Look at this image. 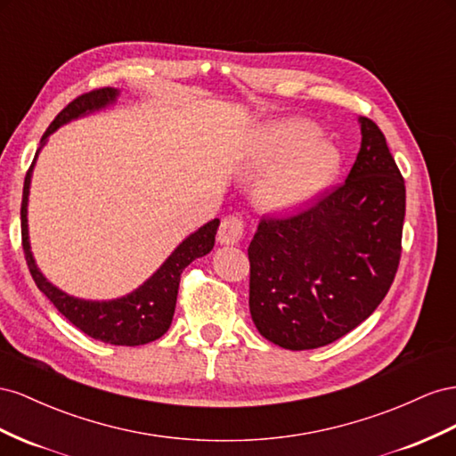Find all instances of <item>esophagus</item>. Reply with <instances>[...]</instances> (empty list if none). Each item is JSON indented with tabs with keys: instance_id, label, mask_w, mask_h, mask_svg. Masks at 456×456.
<instances>
[{
	"instance_id": "obj_1",
	"label": "esophagus",
	"mask_w": 456,
	"mask_h": 456,
	"mask_svg": "<svg viewBox=\"0 0 456 456\" xmlns=\"http://www.w3.org/2000/svg\"><path fill=\"white\" fill-rule=\"evenodd\" d=\"M244 235V221L237 216H227L221 219L217 231V240L221 244H237Z\"/></svg>"
}]
</instances>
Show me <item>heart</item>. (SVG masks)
<instances>
[{
	"label": "heart",
	"mask_w": 456,
	"mask_h": 456,
	"mask_svg": "<svg viewBox=\"0 0 456 456\" xmlns=\"http://www.w3.org/2000/svg\"><path fill=\"white\" fill-rule=\"evenodd\" d=\"M319 137L321 129L305 120L271 124L256 137V160L277 164L257 187V199L269 210H294L330 185L340 170V152Z\"/></svg>",
	"instance_id": "obj_1"
}]
</instances>
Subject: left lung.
Returning <instances> with one entry per match:
<instances>
[{
    "label": "left lung",
    "instance_id": "left-lung-1",
    "mask_svg": "<svg viewBox=\"0 0 456 456\" xmlns=\"http://www.w3.org/2000/svg\"><path fill=\"white\" fill-rule=\"evenodd\" d=\"M361 151L342 185L262 217L248 246L250 315L284 349L336 342L380 305L401 259L405 179L380 127L361 116Z\"/></svg>",
    "mask_w": 456,
    "mask_h": 456
}]
</instances>
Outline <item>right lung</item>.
<instances>
[{"label":"right lung","instance_id":"right-lung-1","mask_svg":"<svg viewBox=\"0 0 456 456\" xmlns=\"http://www.w3.org/2000/svg\"><path fill=\"white\" fill-rule=\"evenodd\" d=\"M116 97H118V91L114 87H101L70 101L45 129V134L42 137V147L45 145V139L53 134L59 126L70 122L72 118H77V116H84L87 112L107 107L116 101ZM40 149H37V152H40ZM34 162L24 177L20 204V235L26 264H28L30 275L37 289L49 297V302L59 309V314L67 317L76 329H80L87 336L95 338V340L112 346H142L159 340V338L164 336L166 330L170 329L174 319L181 273H183L185 267L191 262H194V259L206 256L214 248L219 219H212L210 224H206L197 232H192L191 237L181 242L175 252L162 264V267L156 271L145 284L139 286L135 292L112 302L77 300V297L64 294L57 286L51 284L34 264L28 242V225H26V221H28L26 219V204H28Z\"/></svg>","mask_w":456,"mask_h":456}]
</instances>
